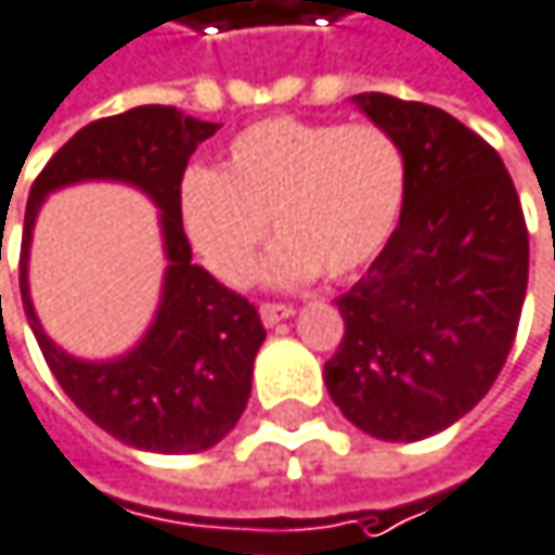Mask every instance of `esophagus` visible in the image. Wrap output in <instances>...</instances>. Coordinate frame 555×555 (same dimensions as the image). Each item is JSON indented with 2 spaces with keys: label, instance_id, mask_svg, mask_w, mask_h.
Segmentation results:
<instances>
[{
  "label": "esophagus",
  "instance_id": "34e87169",
  "mask_svg": "<svg viewBox=\"0 0 555 555\" xmlns=\"http://www.w3.org/2000/svg\"><path fill=\"white\" fill-rule=\"evenodd\" d=\"M261 323L264 326H278L281 320H291L294 317V307L291 304H261Z\"/></svg>",
  "mask_w": 555,
  "mask_h": 555
}]
</instances>
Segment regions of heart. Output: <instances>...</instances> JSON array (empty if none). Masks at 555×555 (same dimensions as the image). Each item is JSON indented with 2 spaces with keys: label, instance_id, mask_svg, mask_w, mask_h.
I'll return each instance as SVG.
<instances>
[{
  "label": "heart",
  "instance_id": "b5f03b06",
  "mask_svg": "<svg viewBox=\"0 0 555 555\" xmlns=\"http://www.w3.org/2000/svg\"><path fill=\"white\" fill-rule=\"evenodd\" d=\"M408 154L375 122L264 119L225 147L222 170L193 164L177 209L190 245L225 284H245L268 219L281 235L258 278L300 287L349 278L391 242L408 203Z\"/></svg>",
  "mask_w": 555,
  "mask_h": 555
}]
</instances>
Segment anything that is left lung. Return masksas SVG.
I'll list each match as a JSON object with an SVG mask.
<instances>
[{"mask_svg": "<svg viewBox=\"0 0 555 555\" xmlns=\"http://www.w3.org/2000/svg\"><path fill=\"white\" fill-rule=\"evenodd\" d=\"M352 103L401 141L411 180L391 242L336 300L346 336L323 378L362 433L414 442L468 414L504 369L530 242L488 141L426 103L385 93Z\"/></svg>", "mask_w": 555, "mask_h": 555, "instance_id": "left-lung-1", "label": "left lung"}]
</instances>
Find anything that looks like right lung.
Listing matches in <instances>:
<instances>
[{
  "label": "right lung",
  "instance_id": "1",
  "mask_svg": "<svg viewBox=\"0 0 555 555\" xmlns=\"http://www.w3.org/2000/svg\"><path fill=\"white\" fill-rule=\"evenodd\" d=\"M216 129L173 106H139L90 122L48 160L28 193L18 258L28 326L67 398L100 429L144 452L186 455L216 446L248 404L255 356L264 343L258 310L190 261L177 209L186 160ZM87 179L129 182L158 206L168 261L162 304L145 336L129 353L100 363L64 353L43 333L27 287L40 203L48 192Z\"/></svg>",
  "mask_w": 555,
  "mask_h": 555
}]
</instances>
